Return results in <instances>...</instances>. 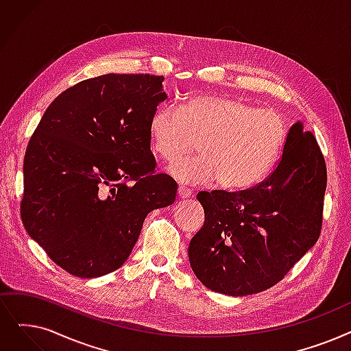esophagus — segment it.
Returning a JSON list of instances; mask_svg holds the SVG:
<instances>
[{
    "label": "esophagus",
    "instance_id": "34e87169",
    "mask_svg": "<svg viewBox=\"0 0 351 351\" xmlns=\"http://www.w3.org/2000/svg\"><path fill=\"white\" fill-rule=\"evenodd\" d=\"M178 195H179V197H189V196H192V191L184 185H180L178 188Z\"/></svg>",
    "mask_w": 351,
    "mask_h": 351
}]
</instances>
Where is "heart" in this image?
<instances>
[{
	"label": "heart",
	"instance_id": "b5f03b06",
	"mask_svg": "<svg viewBox=\"0 0 351 351\" xmlns=\"http://www.w3.org/2000/svg\"><path fill=\"white\" fill-rule=\"evenodd\" d=\"M149 133L156 154L171 160L199 145L202 155L176 159L167 172L182 184L205 185L217 179L228 191L261 182L276 165L285 138L282 114L245 100L204 95L180 108L163 104L150 117Z\"/></svg>",
	"mask_w": 351,
	"mask_h": 351
}]
</instances>
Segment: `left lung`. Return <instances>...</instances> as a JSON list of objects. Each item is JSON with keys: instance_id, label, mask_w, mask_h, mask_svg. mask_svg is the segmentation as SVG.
<instances>
[{"instance_id": "1", "label": "left lung", "mask_w": 351, "mask_h": 351, "mask_svg": "<svg viewBox=\"0 0 351 351\" xmlns=\"http://www.w3.org/2000/svg\"><path fill=\"white\" fill-rule=\"evenodd\" d=\"M327 167L314 134L289 129L276 169L243 191H201L189 263L206 288L242 297L280 282L322 234Z\"/></svg>"}]
</instances>
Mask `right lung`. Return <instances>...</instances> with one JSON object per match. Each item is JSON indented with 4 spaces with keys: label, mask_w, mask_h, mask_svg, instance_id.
I'll list each match as a JSON object with an SVG mask.
<instances>
[{
    "label": "right lung",
    "mask_w": 351,
    "mask_h": 351,
    "mask_svg": "<svg viewBox=\"0 0 351 351\" xmlns=\"http://www.w3.org/2000/svg\"><path fill=\"white\" fill-rule=\"evenodd\" d=\"M163 79L110 73L74 84L51 101L28 142L24 228L74 277L123 265L147 213L175 202L176 182L158 172L150 150Z\"/></svg>",
    "instance_id": "1"
}]
</instances>
